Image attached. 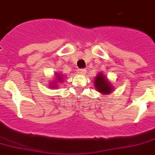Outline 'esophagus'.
<instances>
[{
	"instance_id": "obj_1",
	"label": "esophagus",
	"mask_w": 155,
	"mask_h": 155,
	"mask_svg": "<svg viewBox=\"0 0 155 155\" xmlns=\"http://www.w3.org/2000/svg\"><path fill=\"white\" fill-rule=\"evenodd\" d=\"M78 73L79 74H84L86 73V70L85 69H78Z\"/></svg>"
}]
</instances>
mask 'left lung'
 <instances>
[{
  "label": "left lung",
  "instance_id": "1",
  "mask_svg": "<svg viewBox=\"0 0 155 155\" xmlns=\"http://www.w3.org/2000/svg\"><path fill=\"white\" fill-rule=\"evenodd\" d=\"M95 87L98 92L103 94H109L112 91L111 84L106 79L105 76L103 74H100L96 76L95 79Z\"/></svg>",
  "mask_w": 155,
  "mask_h": 155
}]
</instances>
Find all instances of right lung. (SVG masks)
Masks as SVG:
<instances>
[{"label": "right lung", "instance_id": "add662e5", "mask_svg": "<svg viewBox=\"0 0 155 155\" xmlns=\"http://www.w3.org/2000/svg\"><path fill=\"white\" fill-rule=\"evenodd\" d=\"M56 78H57L58 81L56 82V81H55V82H58V81H63V77H62V75L60 74H57L56 75ZM52 88H55V85H52Z\"/></svg>", "mask_w": 155, "mask_h": 155}]
</instances>
